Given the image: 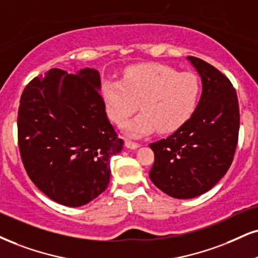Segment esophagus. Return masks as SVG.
<instances>
[{
	"instance_id": "34e87169",
	"label": "esophagus",
	"mask_w": 258,
	"mask_h": 258,
	"mask_svg": "<svg viewBox=\"0 0 258 258\" xmlns=\"http://www.w3.org/2000/svg\"><path fill=\"white\" fill-rule=\"evenodd\" d=\"M125 146H126V148H129V149H136L140 147L139 144L130 141V140H125Z\"/></svg>"
}]
</instances>
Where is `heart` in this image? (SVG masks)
Listing matches in <instances>:
<instances>
[{
	"label": "heart",
	"mask_w": 258,
	"mask_h": 258,
	"mask_svg": "<svg viewBox=\"0 0 258 258\" xmlns=\"http://www.w3.org/2000/svg\"><path fill=\"white\" fill-rule=\"evenodd\" d=\"M200 80L192 73H178L159 63L126 69L122 80H106L101 92L111 120L122 125L139 109L144 111L124 126L126 135L141 138L159 130L183 126L197 106Z\"/></svg>",
	"instance_id": "obj_1"
}]
</instances>
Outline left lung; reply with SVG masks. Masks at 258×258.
Listing matches in <instances>:
<instances>
[{"instance_id": "8db88e82", "label": "left lung", "mask_w": 258, "mask_h": 258, "mask_svg": "<svg viewBox=\"0 0 258 258\" xmlns=\"http://www.w3.org/2000/svg\"><path fill=\"white\" fill-rule=\"evenodd\" d=\"M202 81V94L190 119L167 139L149 145L154 164L149 178L174 199L211 190L233 160L239 133V105L231 81L217 68L187 56Z\"/></svg>"}]
</instances>
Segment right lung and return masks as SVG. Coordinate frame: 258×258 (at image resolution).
<instances>
[{
	"label": "right lung",
	"mask_w": 258,
	"mask_h": 258,
	"mask_svg": "<svg viewBox=\"0 0 258 258\" xmlns=\"http://www.w3.org/2000/svg\"><path fill=\"white\" fill-rule=\"evenodd\" d=\"M99 72L50 69L22 92L19 149L36 186L59 205L91 202L110 182V159L123 148L99 93Z\"/></svg>",
	"instance_id": "add662e5"
}]
</instances>
